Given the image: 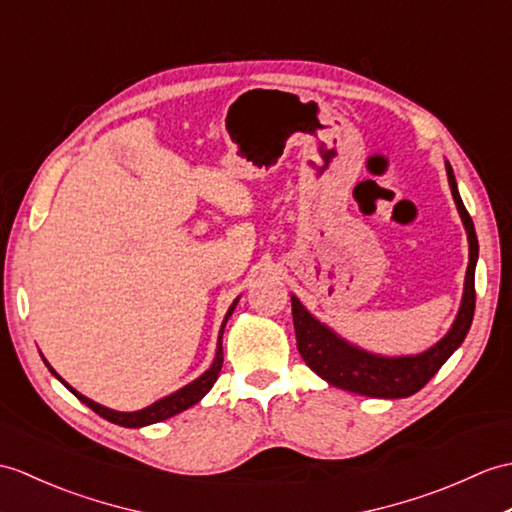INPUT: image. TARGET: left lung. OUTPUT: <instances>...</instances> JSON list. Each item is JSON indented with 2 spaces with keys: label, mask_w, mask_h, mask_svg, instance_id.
<instances>
[{
  "label": "left lung",
  "mask_w": 512,
  "mask_h": 512,
  "mask_svg": "<svg viewBox=\"0 0 512 512\" xmlns=\"http://www.w3.org/2000/svg\"><path fill=\"white\" fill-rule=\"evenodd\" d=\"M447 178L451 187V196L456 200L460 211L462 224L467 229L469 237V266L465 277V294H462L460 312L451 325L449 334L436 342L432 349H427L414 358H379V355L366 353L362 349L351 347L349 342L338 338L334 331H329L325 325L305 310L301 301L292 296V318L296 331V347H299L301 358L312 371L323 377L331 386L344 390L358 392L366 397L379 399H399L410 397L419 392L430 379L438 373L451 353H454L467 331L471 327L473 312H475V261H478V237H475L473 220L469 211L462 205L458 194V185L454 178V170L447 163Z\"/></svg>",
  "instance_id": "1"
}]
</instances>
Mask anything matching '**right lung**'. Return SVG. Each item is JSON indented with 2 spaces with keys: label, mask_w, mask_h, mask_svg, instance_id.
I'll return each mask as SVG.
<instances>
[{
  "label": "right lung",
  "mask_w": 512,
  "mask_h": 512,
  "mask_svg": "<svg viewBox=\"0 0 512 512\" xmlns=\"http://www.w3.org/2000/svg\"><path fill=\"white\" fill-rule=\"evenodd\" d=\"M235 305H237V301H233V305L229 307L227 316H224V323H222V329H220V338H218V353H216V360H213L209 371H207L205 375H200L198 379H194L192 384H187L185 388L176 390L174 395L165 397V399H159L157 403H152V406H148V408H144V410H137V412H115V410H111V408H104V406H100V403H95V401L87 399L85 395H80L78 390H74L69 384H65L63 379L54 373V368H52L50 364H47V362H45V364H47V368H50V371H52L58 379H61V382H63L71 392H74V395H76L82 403H85V406H89L95 414H100L102 419L111 421V423H115V425H122V427H144V425H150V423H159V421H165V419L174 417V414H178V412L192 408L194 403H198L202 397H205L207 392L211 390V386L216 384V379H218V375H220V371H222V362H224V355H222V331H224V325H227L229 316L233 314Z\"/></svg>",
  "instance_id": "right-lung-1"
}]
</instances>
